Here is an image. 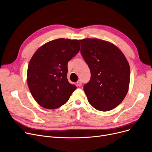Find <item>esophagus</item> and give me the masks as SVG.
Masks as SVG:
<instances>
[{
	"instance_id": "34e87169",
	"label": "esophagus",
	"mask_w": 152,
	"mask_h": 152,
	"mask_svg": "<svg viewBox=\"0 0 152 152\" xmlns=\"http://www.w3.org/2000/svg\"><path fill=\"white\" fill-rule=\"evenodd\" d=\"M76 84H77V86L80 87V86H81V85H82V82H81V80H78V81H77Z\"/></svg>"
}]
</instances>
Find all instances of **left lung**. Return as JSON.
I'll list each match as a JSON object with an SVG mask.
<instances>
[{"label":"left lung","mask_w":152,"mask_h":152,"mask_svg":"<svg viewBox=\"0 0 152 152\" xmlns=\"http://www.w3.org/2000/svg\"><path fill=\"white\" fill-rule=\"evenodd\" d=\"M81 53L91 71L84 86L88 102L101 111L113 110L129 91L130 70L126 58L113 43L97 38L80 39Z\"/></svg>","instance_id":"1"}]
</instances>
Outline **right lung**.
<instances>
[{
  "label": "right lung",
  "mask_w": 152,
  "mask_h": 152,
  "mask_svg": "<svg viewBox=\"0 0 152 152\" xmlns=\"http://www.w3.org/2000/svg\"><path fill=\"white\" fill-rule=\"evenodd\" d=\"M80 50L78 39H56L46 43L28 63L27 83L40 106L55 109L66 103L75 89L67 79L68 63Z\"/></svg>",
  "instance_id": "obj_1"
}]
</instances>
